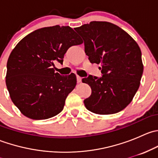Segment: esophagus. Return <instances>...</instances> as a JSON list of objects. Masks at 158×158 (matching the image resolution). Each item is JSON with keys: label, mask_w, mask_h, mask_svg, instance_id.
Masks as SVG:
<instances>
[{"label": "esophagus", "mask_w": 158, "mask_h": 158, "mask_svg": "<svg viewBox=\"0 0 158 158\" xmlns=\"http://www.w3.org/2000/svg\"><path fill=\"white\" fill-rule=\"evenodd\" d=\"M76 79H77V82H78V83H80V82H82V77H80V76H76Z\"/></svg>", "instance_id": "obj_1"}]
</instances>
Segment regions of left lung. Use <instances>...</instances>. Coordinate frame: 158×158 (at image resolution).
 Masks as SVG:
<instances>
[{
	"mask_svg": "<svg viewBox=\"0 0 158 158\" xmlns=\"http://www.w3.org/2000/svg\"><path fill=\"white\" fill-rule=\"evenodd\" d=\"M83 38L85 52L92 63L101 64L102 77L82 79L92 94L85 108L98 114L119 112L130 104L140 86L144 66L136 41L114 23L92 21L76 28Z\"/></svg>",
	"mask_w": 158,
	"mask_h": 158,
	"instance_id": "left-lung-1",
	"label": "left lung"
}]
</instances>
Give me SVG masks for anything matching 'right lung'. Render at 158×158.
<instances>
[{
	"label": "right lung",
	"mask_w": 158,
	"mask_h": 158,
	"mask_svg": "<svg viewBox=\"0 0 158 158\" xmlns=\"http://www.w3.org/2000/svg\"><path fill=\"white\" fill-rule=\"evenodd\" d=\"M82 43L71 27L56 25L35 30L16 45L7 60L6 85L23 115L43 120L63 111L76 76H60L52 66L55 60L63 63L70 47Z\"/></svg>",
	"instance_id": "1"
}]
</instances>
